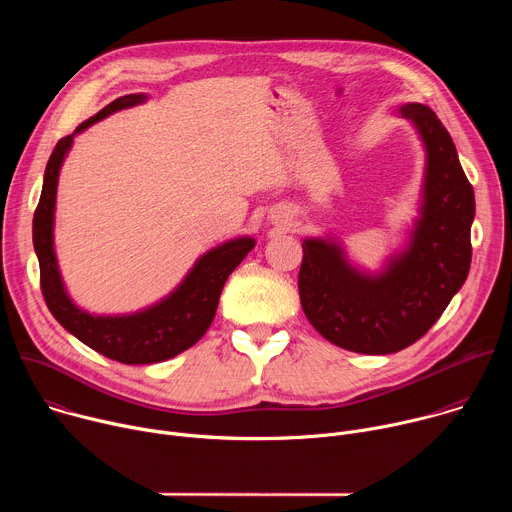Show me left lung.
Listing matches in <instances>:
<instances>
[{
    "instance_id": "8db88e82",
    "label": "left lung",
    "mask_w": 512,
    "mask_h": 512,
    "mask_svg": "<svg viewBox=\"0 0 512 512\" xmlns=\"http://www.w3.org/2000/svg\"><path fill=\"white\" fill-rule=\"evenodd\" d=\"M401 113L427 150L423 208L409 249L381 275H362L338 245L302 243L298 287L306 318L326 340L360 354H391L417 342L464 285L472 261L474 190L452 135L425 105L409 103Z\"/></svg>"
}]
</instances>
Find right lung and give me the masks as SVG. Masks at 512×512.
<instances>
[{"label": "right lung", "mask_w": 512, "mask_h": 512, "mask_svg": "<svg viewBox=\"0 0 512 512\" xmlns=\"http://www.w3.org/2000/svg\"><path fill=\"white\" fill-rule=\"evenodd\" d=\"M143 99V95L119 97L103 107L95 117L81 123L75 133L119 109L133 107ZM72 135L62 137L50 154L40 202L34 212L32 239L40 263V289L44 302L62 328L107 358L123 364H152L168 360L194 346L210 328L225 281L255 247V241L251 237H243L208 251L198 259L194 269L170 298L139 314L103 318L79 310L66 296L52 245L56 182L62 160L72 143Z\"/></svg>", "instance_id": "1"}]
</instances>
